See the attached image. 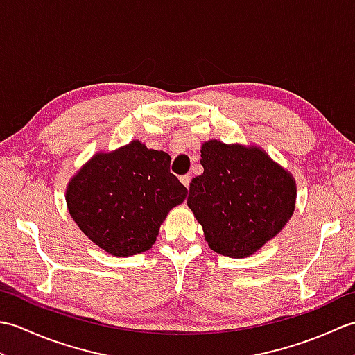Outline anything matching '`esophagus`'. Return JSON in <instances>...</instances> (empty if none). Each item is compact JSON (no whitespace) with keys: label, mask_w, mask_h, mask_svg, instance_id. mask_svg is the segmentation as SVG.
<instances>
[{"label":"esophagus","mask_w":355,"mask_h":355,"mask_svg":"<svg viewBox=\"0 0 355 355\" xmlns=\"http://www.w3.org/2000/svg\"><path fill=\"white\" fill-rule=\"evenodd\" d=\"M191 180H192V175L191 173H186V175H183V177H180V182H182L187 189H189V184H191Z\"/></svg>","instance_id":"1"}]
</instances>
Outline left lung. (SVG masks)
<instances>
[{
    "mask_svg": "<svg viewBox=\"0 0 355 355\" xmlns=\"http://www.w3.org/2000/svg\"><path fill=\"white\" fill-rule=\"evenodd\" d=\"M201 164L187 206L215 253L247 258L290 221L296 180L262 148L212 139L202 143Z\"/></svg>",
    "mask_w": 355,
    "mask_h": 355,
    "instance_id": "1",
    "label": "left lung"
}]
</instances>
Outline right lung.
<instances>
[{
    "instance_id": "1",
    "label": "right lung",
    "mask_w": 355,
    "mask_h": 355,
    "mask_svg": "<svg viewBox=\"0 0 355 355\" xmlns=\"http://www.w3.org/2000/svg\"><path fill=\"white\" fill-rule=\"evenodd\" d=\"M171 155L132 140L96 153L74 173L65 191L78 227L116 258L149 250L169 210L187 189L171 173Z\"/></svg>"
}]
</instances>
